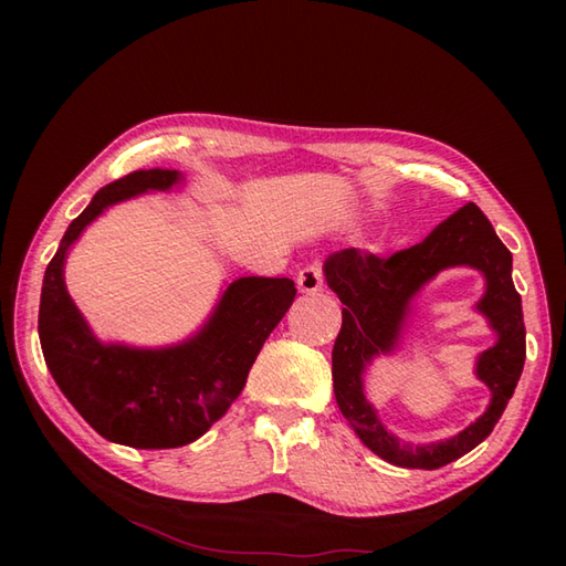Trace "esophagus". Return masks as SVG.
Here are the masks:
<instances>
[{
	"mask_svg": "<svg viewBox=\"0 0 566 566\" xmlns=\"http://www.w3.org/2000/svg\"><path fill=\"white\" fill-rule=\"evenodd\" d=\"M296 286H298V292H304V294L321 292L323 290V270H321V264L314 262V264H308V268H304L302 272H298Z\"/></svg>",
	"mask_w": 566,
	"mask_h": 566,
	"instance_id": "34e87169",
	"label": "esophagus"
}]
</instances>
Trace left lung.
<instances>
[{
	"label": "left lung",
	"mask_w": 566,
	"mask_h": 566,
	"mask_svg": "<svg viewBox=\"0 0 566 566\" xmlns=\"http://www.w3.org/2000/svg\"><path fill=\"white\" fill-rule=\"evenodd\" d=\"M467 263L485 274L488 292L478 310L484 313L497 343L478 360V376L492 391L484 417L454 439L430 446L401 443L380 426L364 396V369L377 354L398 344L412 296L438 271ZM513 255L501 243L476 203H467L444 219L423 243L379 258L345 248L323 264L331 290L343 302V328L333 345V391L340 413L367 448L389 464L438 469L474 450L506 411L525 365V323L521 294L513 286Z\"/></svg>",
	"instance_id": "left-lung-1"
}]
</instances>
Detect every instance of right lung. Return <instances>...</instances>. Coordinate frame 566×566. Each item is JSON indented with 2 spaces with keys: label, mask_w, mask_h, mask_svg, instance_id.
Returning a JSON list of instances; mask_svg holds the SVG:
<instances>
[{
  "label": "right lung",
  "mask_w": 566,
  "mask_h": 566,
  "mask_svg": "<svg viewBox=\"0 0 566 566\" xmlns=\"http://www.w3.org/2000/svg\"><path fill=\"white\" fill-rule=\"evenodd\" d=\"M179 182L177 170L155 167L102 187L67 226L41 290V347L60 391L102 438L138 450L182 448L201 438L243 391L264 340L296 296L286 276H240L185 343L155 350L102 343L67 294V250L104 209Z\"/></svg>",
  "instance_id": "1"
}]
</instances>
